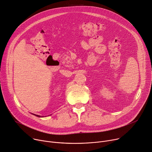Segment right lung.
Listing matches in <instances>:
<instances>
[{
	"mask_svg": "<svg viewBox=\"0 0 152 152\" xmlns=\"http://www.w3.org/2000/svg\"><path fill=\"white\" fill-rule=\"evenodd\" d=\"M33 115H36V116H37V117H39V118H43V117H44V116H41V115H36V114H33Z\"/></svg>",
	"mask_w": 152,
	"mask_h": 152,
	"instance_id": "right-lung-1",
	"label": "right lung"
}]
</instances>
